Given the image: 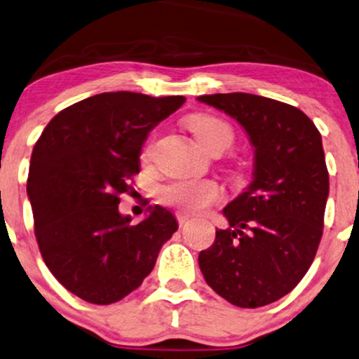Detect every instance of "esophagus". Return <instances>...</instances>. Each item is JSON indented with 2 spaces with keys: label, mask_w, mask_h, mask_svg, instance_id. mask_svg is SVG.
<instances>
[{
  "label": "esophagus",
  "mask_w": 359,
  "mask_h": 359,
  "mask_svg": "<svg viewBox=\"0 0 359 359\" xmlns=\"http://www.w3.org/2000/svg\"><path fill=\"white\" fill-rule=\"evenodd\" d=\"M175 219H177V224H179L180 226L185 225V224H187V222H189V217L182 215V213H177V215H175Z\"/></svg>",
  "instance_id": "esophagus-1"
}]
</instances>
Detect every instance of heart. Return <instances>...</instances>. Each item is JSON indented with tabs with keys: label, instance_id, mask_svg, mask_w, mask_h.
I'll return each mask as SVG.
<instances>
[{
	"label": "heart",
	"instance_id": "heart-1",
	"mask_svg": "<svg viewBox=\"0 0 359 359\" xmlns=\"http://www.w3.org/2000/svg\"><path fill=\"white\" fill-rule=\"evenodd\" d=\"M190 129L195 134L198 142L207 149L208 152L215 149H226L233 142V130L225 121L215 116L198 114L190 117ZM154 149V135H151L144 144L142 157L147 162L152 156ZM224 198V189L215 180L208 179H192V180H177L161 187L158 190V201L164 205L175 208L179 213H201L213 203L220 202Z\"/></svg>",
	"mask_w": 359,
	"mask_h": 359
}]
</instances>
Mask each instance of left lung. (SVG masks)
<instances>
[{"mask_svg":"<svg viewBox=\"0 0 359 359\" xmlns=\"http://www.w3.org/2000/svg\"><path fill=\"white\" fill-rule=\"evenodd\" d=\"M233 117L255 147L252 184L224 208L230 229L198 255L213 292L258 308L292 292L323 235L330 192L321 134L300 109L247 93L197 97Z\"/></svg>","mask_w":359,"mask_h":359,"instance_id":"8db88e82","label":"left lung"}]
</instances>
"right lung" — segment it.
<instances>
[{
	"label": "right lung",
	"instance_id": "1",
	"mask_svg": "<svg viewBox=\"0 0 359 359\" xmlns=\"http://www.w3.org/2000/svg\"><path fill=\"white\" fill-rule=\"evenodd\" d=\"M184 96L102 93L62 109L31 154L28 197L43 260L81 300L111 305L140 287L177 230L164 207L130 224L119 195L133 192L140 149Z\"/></svg>",
	"mask_w": 359,
	"mask_h": 359
}]
</instances>
